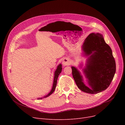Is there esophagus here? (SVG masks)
Segmentation results:
<instances>
[{"instance_id":"obj_1","label":"esophagus","mask_w":125,"mask_h":125,"mask_svg":"<svg viewBox=\"0 0 125 125\" xmlns=\"http://www.w3.org/2000/svg\"><path fill=\"white\" fill-rule=\"evenodd\" d=\"M70 64L69 58L65 57L62 59V64L64 66H67Z\"/></svg>"}]
</instances>
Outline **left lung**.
Listing matches in <instances>:
<instances>
[{
    "label": "left lung",
    "instance_id": "1",
    "mask_svg": "<svg viewBox=\"0 0 125 125\" xmlns=\"http://www.w3.org/2000/svg\"><path fill=\"white\" fill-rule=\"evenodd\" d=\"M83 50L86 56H90L86 67L83 69L89 85L83 83L80 72L71 66L72 73L77 87L84 92L97 94L106 90L113 81L116 71L115 58L110 47L100 33H92L85 39Z\"/></svg>",
    "mask_w": 125,
    "mask_h": 125
}]
</instances>
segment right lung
<instances>
[{
  "instance_id": "1",
  "label": "right lung",
  "mask_w": 125,
  "mask_h": 125,
  "mask_svg": "<svg viewBox=\"0 0 125 125\" xmlns=\"http://www.w3.org/2000/svg\"><path fill=\"white\" fill-rule=\"evenodd\" d=\"M62 65L60 64H59L58 67H57V68L56 69V71H55V73H54V82H53V84H52V89L51 91L47 95L45 96L43 98H46L48 96H49L50 95H51L52 93L54 92L55 89H56V86H57V79L58 78V76L59 75V74H60V73H61L62 71ZM42 98H38L37 99H42Z\"/></svg>"
}]
</instances>
